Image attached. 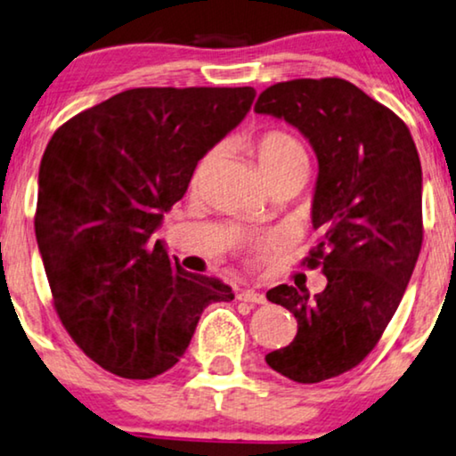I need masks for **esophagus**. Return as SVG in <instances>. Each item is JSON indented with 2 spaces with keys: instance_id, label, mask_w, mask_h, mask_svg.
Instances as JSON below:
<instances>
[{
  "instance_id": "1",
  "label": "esophagus",
  "mask_w": 456,
  "mask_h": 456,
  "mask_svg": "<svg viewBox=\"0 0 456 456\" xmlns=\"http://www.w3.org/2000/svg\"><path fill=\"white\" fill-rule=\"evenodd\" d=\"M238 300L250 302V305H266V296L263 291H256V289H241L238 294Z\"/></svg>"
}]
</instances>
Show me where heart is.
Here are the masks:
<instances>
[{"instance_id": "heart-1", "label": "heart", "mask_w": 456, "mask_h": 456, "mask_svg": "<svg viewBox=\"0 0 456 456\" xmlns=\"http://www.w3.org/2000/svg\"><path fill=\"white\" fill-rule=\"evenodd\" d=\"M256 156L263 173H269L273 168L291 165V162L306 158L302 145L289 133L281 129H269L258 137Z\"/></svg>"}]
</instances>
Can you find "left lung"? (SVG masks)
Segmentation results:
<instances>
[{
  "mask_svg": "<svg viewBox=\"0 0 456 456\" xmlns=\"http://www.w3.org/2000/svg\"><path fill=\"white\" fill-rule=\"evenodd\" d=\"M256 114L281 118L313 145L317 246L306 258L327 285H277L266 298L298 321L273 371L319 384L356 367L375 348L411 281L423 241L421 162L409 126L344 78H296L258 95Z\"/></svg>",
  "mask_w": 456,
  "mask_h": 456,
  "instance_id": "1",
  "label": "left lung"
}]
</instances>
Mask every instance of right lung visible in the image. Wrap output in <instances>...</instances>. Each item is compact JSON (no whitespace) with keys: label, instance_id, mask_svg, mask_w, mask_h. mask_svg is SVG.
Masks as SVG:
<instances>
[{"label":"right lung","instance_id":"obj_1","mask_svg":"<svg viewBox=\"0 0 456 456\" xmlns=\"http://www.w3.org/2000/svg\"><path fill=\"white\" fill-rule=\"evenodd\" d=\"M254 97L252 87L129 89L72 117L47 143L37 246L60 321L106 371H168L204 308L233 300L221 279L181 269L154 232Z\"/></svg>","mask_w":456,"mask_h":456}]
</instances>
